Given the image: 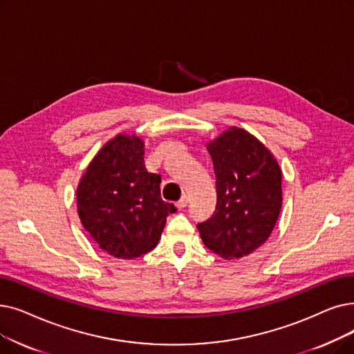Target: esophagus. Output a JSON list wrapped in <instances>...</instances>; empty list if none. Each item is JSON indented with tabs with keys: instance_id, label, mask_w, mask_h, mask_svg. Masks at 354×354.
<instances>
[{
	"instance_id": "obj_1",
	"label": "esophagus",
	"mask_w": 354,
	"mask_h": 354,
	"mask_svg": "<svg viewBox=\"0 0 354 354\" xmlns=\"http://www.w3.org/2000/svg\"><path fill=\"white\" fill-rule=\"evenodd\" d=\"M187 204H188V196L187 195H183V196H180V199L179 201H176V207L179 208V209H182V208H185L187 207Z\"/></svg>"
}]
</instances>
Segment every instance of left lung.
Wrapping results in <instances>:
<instances>
[{
	"instance_id": "1",
	"label": "left lung",
	"mask_w": 354,
	"mask_h": 354,
	"mask_svg": "<svg viewBox=\"0 0 354 354\" xmlns=\"http://www.w3.org/2000/svg\"><path fill=\"white\" fill-rule=\"evenodd\" d=\"M217 182V207L198 224L204 244L223 259L253 253L273 232L282 207V172L254 136L230 127L207 145Z\"/></svg>"
}]
</instances>
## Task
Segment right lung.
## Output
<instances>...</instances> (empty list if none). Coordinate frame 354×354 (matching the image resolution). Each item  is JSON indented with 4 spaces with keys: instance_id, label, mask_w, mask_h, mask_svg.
Instances as JSON below:
<instances>
[{
    "instance_id": "obj_1",
    "label": "right lung",
    "mask_w": 354,
    "mask_h": 354,
    "mask_svg": "<svg viewBox=\"0 0 354 354\" xmlns=\"http://www.w3.org/2000/svg\"><path fill=\"white\" fill-rule=\"evenodd\" d=\"M84 228L100 248L134 259L158 245L166 217L176 211L160 198V176L145 166V143L117 134L88 165L76 189Z\"/></svg>"
}]
</instances>
